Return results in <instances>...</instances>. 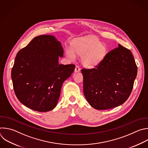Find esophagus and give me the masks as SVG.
Returning <instances> with one entry per match:
<instances>
[{
    "instance_id": "1",
    "label": "esophagus",
    "mask_w": 148,
    "mask_h": 148,
    "mask_svg": "<svg viewBox=\"0 0 148 148\" xmlns=\"http://www.w3.org/2000/svg\"><path fill=\"white\" fill-rule=\"evenodd\" d=\"M74 71H75V73H77V72H79V71H80V69H79V67L78 66H75Z\"/></svg>"
}]
</instances>
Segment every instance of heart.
Returning a JSON list of instances; mask_svg holds the SVG:
<instances>
[{"mask_svg":"<svg viewBox=\"0 0 148 148\" xmlns=\"http://www.w3.org/2000/svg\"><path fill=\"white\" fill-rule=\"evenodd\" d=\"M107 51L106 45L93 36H84L73 43L72 49H66V56L74 59L75 55L82 56V64L85 67L93 68L99 64L105 58Z\"/></svg>","mask_w":148,"mask_h":148,"instance_id":"obj_1","label":"heart"}]
</instances>
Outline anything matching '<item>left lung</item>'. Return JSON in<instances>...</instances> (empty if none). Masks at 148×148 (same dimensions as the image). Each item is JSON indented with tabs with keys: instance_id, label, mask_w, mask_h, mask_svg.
I'll list each match as a JSON object with an SVG mask.
<instances>
[{
	"instance_id": "left-lung-1",
	"label": "left lung",
	"mask_w": 148,
	"mask_h": 148,
	"mask_svg": "<svg viewBox=\"0 0 148 148\" xmlns=\"http://www.w3.org/2000/svg\"><path fill=\"white\" fill-rule=\"evenodd\" d=\"M95 69H82L84 94L97 110H106L124 103L130 96L137 75L131 52L119 44Z\"/></svg>"
}]
</instances>
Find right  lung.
I'll use <instances>...</instances> for the list:
<instances>
[{
	"label": "right lung",
	"mask_w": 148,
	"mask_h": 148,
	"mask_svg": "<svg viewBox=\"0 0 148 148\" xmlns=\"http://www.w3.org/2000/svg\"><path fill=\"white\" fill-rule=\"evenodd\" d=\"M61 42L54 36L35 37L17 54L12 70L15 94L19 101L34 110L53 109L63 83L73 73L74 64H59L63 58Z\"/></svg>",
	"instance_id": "1"
}]
</instances>
